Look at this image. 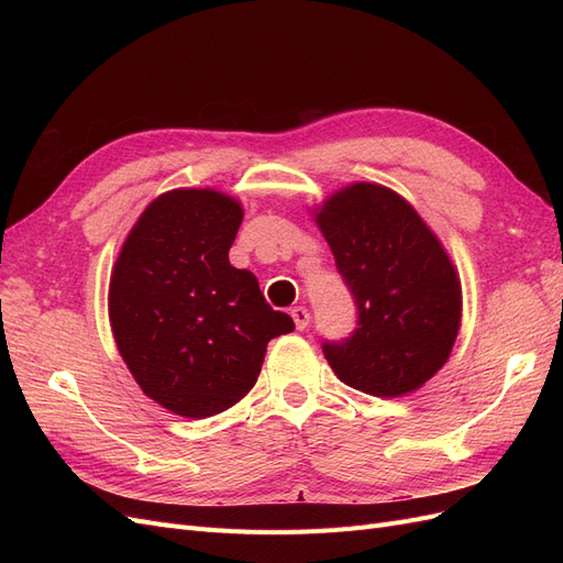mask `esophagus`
I'll use <instances>...</instances> for the list:
<instances>
[{"mask_svg": "<svg viewBox=\"0 0 563 563\" xmlns=\"http://www.w3.org/2000/svg\"><path fill=\"white\" fill-rule=\"evenodd\" d=\"M291 317H294V321H296V329H298V331L308 329V323H310V310H308V308H302V305H298V308L291 310Z\"/></svg>", "mask_w": 563, "mask_h": 563, "instance_id": "34e87169", "label": "esophagus"}]
</instances>
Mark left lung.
I'll list each match as a JSON object with an SVG mask.
<instances>
[{
	"mask_svg": "<svg viewBox=\"0 0 563 563\" xmlns=\"http://www.w3.org/2000/svg\"><path fill=\"white\" fill-rule=\"evenodd\" d=\"M360 321L323 356L345 385L373 397L420 389L449 362L463 288L439 236L401 195L378 183L340 187L312 209Z\"/></svg>",
	"mask_w": 563,
	"mask_h": 563,
	"instance_id": "obj_1",
	"label": "left lung"
}]
</instances>
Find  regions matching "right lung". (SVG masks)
Returning a JSON list of instances; mask_svg holds the SVG:
<instances>
[{
    "instance_id": "obj_1",
    "label": "right lung",
    "mask_w": 563,
    "mask_h": 563,
    "mask_svg": "<svg viewBox=\"0 0 563 563\" xmlns=\"http://www.w3.org/2000/svg\"><path fill=\"white\" fill-rule=\"evenodd\" d=\"M242 218V203L211 187L168 190L135 220L112 267L117 350L145 395L183 418L244 399L269 340L296 329L253 272L230 265Z\"/></svg>"
}]
</instances>
